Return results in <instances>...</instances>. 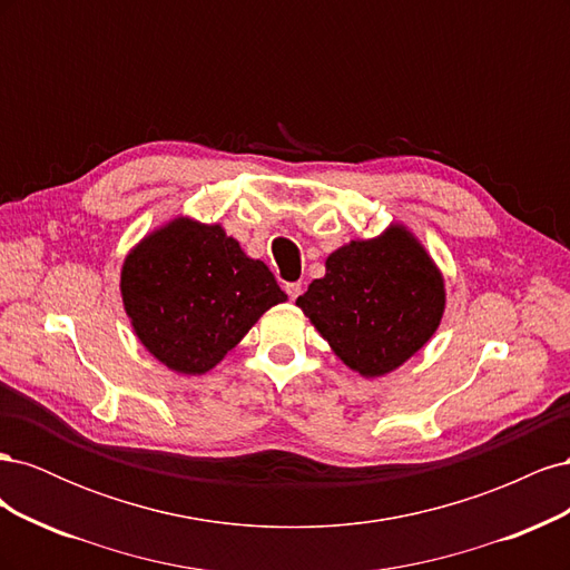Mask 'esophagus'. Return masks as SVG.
Masks as SVG:
<instances>
[{
    "label": "esophagus",
    "mask_w": 570,
    "mask_h": 570,
    "mask_svg": "<svg viewBox=\"0 0 570 570\" xmlns=\"http://www.w3.org/2000/svg\"><path fill=\"white\" fill-rule=\"evenodd\" d=\"M285 292H287L289 299H297L302 295V283H287Z\"/></svg>",
    "instance_id": "1"
}]
</instances>
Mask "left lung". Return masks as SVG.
<instances>
[{"label": "left lung", "instance_id": "obj_1", "mask_svg": "<svg viewBox=\"0 0 570 570\" xmlns=\"http://www.w3.org/2000/svg\"><path fill=\"white\" fill-rule=\"evenodd\" d=\"M444 275L404 223L325 258L297 306L344 366L383 377L425 347L444 316Z\"/></svg>", "mask_w": 570, "mask_h": 570}]
</instances>
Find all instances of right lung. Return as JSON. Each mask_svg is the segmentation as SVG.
I'll return each instance as SVG.
<instances>
[{
  "instance_id": "add662e5",
  "label": "right lung",
  "mask_w": 570,
  "mask_h": 570,
  "mask_svg": "<svg viewBox=\"0 0 570 570\" xmlns=\"http://www.w3.org/2000/svg\"><path fill=\"white\" fill-rule=\"evenodd\" d=\"M120 299L154 358L178 375H204L287 295L220 223L176 216L126 254Z\"/></svg>"
}]
</instances>
